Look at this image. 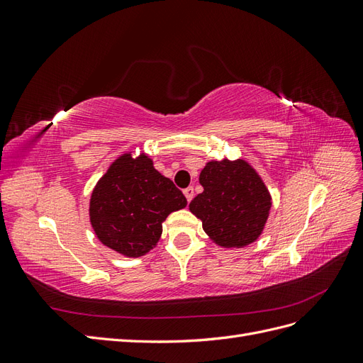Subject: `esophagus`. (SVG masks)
Masks as SVG:
<instances>
[{"label": "esophagus", "mask_w": 363, "mask_h": 363, "mask_svg": "<svg viewBox=\"0 0 363 363\" xmlns=\"http://www.w3.org/2000/svg\"><path fill=\"white\" fill-rule=\"evenodd\" d=\"M183 194H184V196H186V200L191 201V200L194 199V188H192V186H189V188H186V189L183 191Z\"/></svg>", "instance_id": "esophagus-1"}]
</instances>
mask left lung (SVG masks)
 <instances>
[{"label": "left lung", "mask_w": 363, "mask_h": 363, "mask_svg": "<svg viewBox=\"0 0 363 363\" xmlns=\"http://www.w3.org/2000/svg\"><path fill=\"white\" fill-rule=\"evenodd\" d=\"M203 192L189 211L203 230L224 248H242L257 240L267 224L271 194L247 160H211L200 172Z\"/></svg>", "instance_id": "1"}]
</instances>
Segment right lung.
I'll use <instances>...</instances> for the list:
<instances>
[{"instance_id":"right-lung-1","label":"right lung","mask_w":363,"mask_h":363,"mask_svg":"<svg viewBox=\"0 0 363 363\" xmlns=\"http://www.w3.org/2000/svg\"><path fill=\"white\" fill-rule=\"evenodd\" d=\"M184 195L140 152H124L98 180L91 195L89 218L96 238L125 257H140L155 248L162 223L186 207Z\"/></svg>"}]
</instances>
